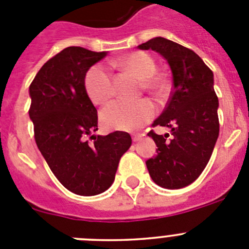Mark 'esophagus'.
<instances>
[{
    "label": "esophagus",
    "mask_w": 249,
    "mask_h": 249,
    "mask_svg": "<svg viewBox=\"0 0 249 249\" xmlns=\"http://www.w3.org/2000/svg\"><path fill=\"white\" fill-rule=\"evenodd\" d=\"M144 135H142V133H140V132H135V133H133V135H132V138H133V141H135V142H137V141H140L141 138L143 137Z\"/></svg>",
    "instance_id": "34e87169"
}]
</instances>
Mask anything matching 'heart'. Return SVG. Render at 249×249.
<instances>
[{"mask_svg":"<svg viewBox=\"0 0 249 249\" xmlns=\"http://www.w3.org/2000/svg\"><path fill=\"white\" fill-rule=\"evenodd\" d=\"M117 66L140 78L141 89L156 97H163L168 91L166 78L156 73L157 63L146 52H133L120 59ZM85 89L93 103L107 102L113 96V78L108 68L101 63L92 66L86 73ZM153 113L155 107L147 100L114 101L101 111V122L108 129L133 131L144 124Z\"/></svg>","mask_w":249,"mask_h":249,"instance_id":"obj_1","label":"heart"}]
</instances>
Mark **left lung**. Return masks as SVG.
Returning a JSON list of instances; mask_svg holds the SVG:
<instances>
[{
    "label": "left lung",
    "instance_id": "obj_1",
    "mask_svg": "<svg viewBox=\"0 0 249 249\" xmlns=\"http://www.w3.org/2000/svg\"><path fill=\"white\" fill-rule=\"evenodd\" d=\"M138 48L162 54L172 71L171 97L152 123V127L171 128V138L168 133L148 132L157 144V155L146 164L155 183L178 190L203 172L218 138V97L213 89V72L192 50L163 37L149 39Z\"/></svg>",
    "mask_w": 249,
    "mask_h": 249
}]
</instances>
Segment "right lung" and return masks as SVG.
I'll return each instance as SVG.
<instances>
[{
	"mask_svg": "<svg viewBox=\"0 0 249 249\" xmlns=\"http://www.w3.org/2000/svg\"><path fill=\"white\" fill-rule=\"evenodd\" d=\"M107 54L67 47L41 67L30 85V118L35 141L52 173L68 191L96 196L114 181L118 162L131 147L127 132L91 136L97 131V109L85 89L89 67Z\"/></svg>",
	"mask_w": 249,
	"mask_h": 249,
	"instance_id": "add662e5",
	"label": "right lung"
}]
</instances>
